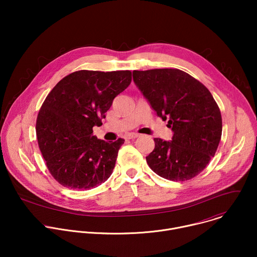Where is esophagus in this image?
Segmentation results:
<instances>
[{"mask_svg":"<svg viewBox=\"0 0 257 257\" xmlns=\"http://www.w3.org/2000/svg\"><path fill=\"white\" fill-rule=\"evenodd\" d=\"M140 135L138 134V133H128L127 135H126V138L127 139H134V138H137V137H139Z\"/></svg>","mask_w":257,"mask_h":257,"instance_id":"obj_1","label":"esophagus"}]
</instances>
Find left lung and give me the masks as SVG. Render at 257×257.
<instances>
[{"instance_id": "obj_1", "label": "left lung", "mask_w": 257, "mask_h": 257, "mask_svg": "<svg viewBox=\"0 0 257 257\" xmlns=\"http://www.w3.org/2000/svg\"><path fill=\"white\" fill-rule=\"evenodd\" d=\"M133 80L174 133L171 141L154 139L155 150L146 157L150 168L171 181L197 176L222 137L221 111L209 90L179 69L134 70Z\"/></svg>"}]
</instances>
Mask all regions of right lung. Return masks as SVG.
<instances>
[{
  "label": "right lung",
  "mask_w": 257,
  "mask_h": 257,
  "mask_svg": "<svg viewBox=\"0 0 257 257\" xmlns=\"http://www.w3.org/2000/svg\"><path fill=\"white\" fill-rule=\"evenodd\" d=\"M131 80L129 70H80L60 80L46 97L36 136L50 173L64 187L91 189L112 175L125 140L97 139L92 128L102 125L114 98Z\"/></svg>",
  "instance_id": "1"
}]
</instances>
